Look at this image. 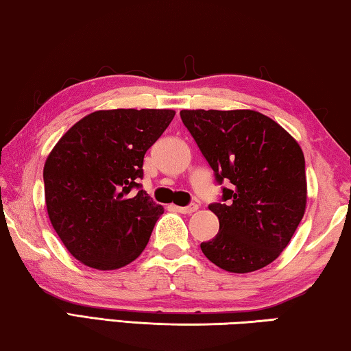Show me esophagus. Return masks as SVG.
I'll return each instance as SVG.
<instances>
[{
  "instance_id": "1",
  "label": "esophagus",
  "mask_w": 351,
  "mask_h": 351,
  "mask_svg": "<svg viewBox=\"0 0 351 351\" xmlns=\"http://www.w3.org/2000/svg\"><path fill=\"white\" fill-rule=\"evenodd\" d=\"M174 208L179 211V213H183V215H191L194 213V211H197L199 205L197 204H189L188 206H174Z\"/></svg>"
}]
</instances>
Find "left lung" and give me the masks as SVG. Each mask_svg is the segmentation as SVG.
I'll list each match as a JSON object with an SVG mask.
<instances>
[{
    "label": "left lung",
    "mask_w": 351,
    "mask_h": 351,
    "mask_svg": "<svg viewBox=\"0 0 351 351\" xmlns=\"http://www.w3.org/2000/svg\"><path fill=\"white\" fill-rule=\"evenodd\" d=\"M222 189L210 210L219 232L200 244L204 255L232 274H249L277 260L306 210L305 155L295 138L260 112L182 110Z\"/></svg>",
    "instance_id": "left-lung-1"
}]
</instances>
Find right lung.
Segmentation results:
<instances>
[{
	"mask_svg": "<svg viewBox=\"0 0 351 351\" xmlns=\"http://www.w3.org/2000/svg\"><path fill=\"white\" fill-rule=\"evenodd\" d=\"M171 108L96 110L66 130L43 168L49 221L85 266L114 271L146 249L163 215L145 189L143 160L174 118Z\"/></svg>",
	"mask_w": 351,
	"mask_h": 351,
	"instance_id": "add662e5",
	"label": "right lung"
}]
</instances>
